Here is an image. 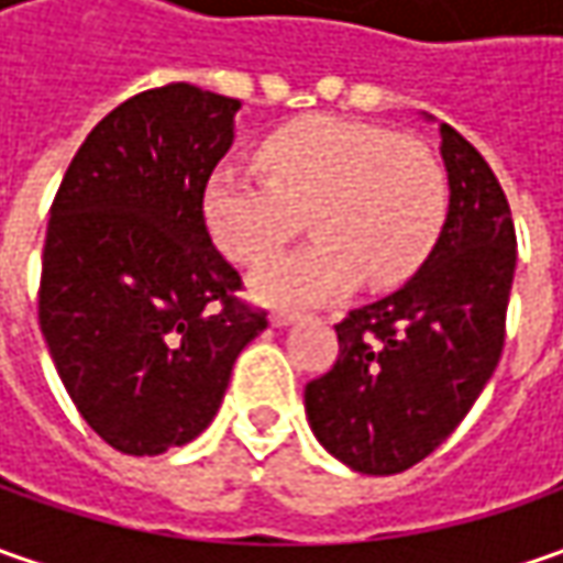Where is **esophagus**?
<instances>
[{
    "mask_svg": "<svg viewBox=\"0 0 563 563\" xmlns=\"http://www.w3.org/2000/svg\"><path fill=\"white\" fill-rule=\"evenodd\" d=\"M300 316L297 313H288V310H275V313L269 316V322L275 325V329H288V325H294Z\"/></svg>",
    "mask_w": 563,
    "mask_h": 563,
    "instance_id": "34e87169",
    "label": "esophagus"
}]
</instances>
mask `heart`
Masks as SVG:
<instances>
[{
  "instance_id": "heart-1",
  "label": "heart",
  "mask_w": 563,
  "mask_h": 563,
  "mask_svg": "<svg viewBox=\"0 0 563 563\" xmlns=\"http://www.w3.org/2000/svg\"><path fill=\"white\" fill-rule=\"evenodd\" d=\"M269 181L222 165L203 190L216 247L234 263H260L285 247L310 216L316 244L275 256L250 275L269 307H316L366 278L391 288L420 269L444 222V172L410 137L376 124L310 115L260 146Z\"/></svg>"
}]
</instances>
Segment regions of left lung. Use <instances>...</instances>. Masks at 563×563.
Instances as JSON below:
<instances>
[{
    "label": "left lung",
    "instance_id": "left-lung-1",
    "mask_svg": "<svg viewBox=\"0 0 563 563\" xmlns=\"http://www.w3.org/2000/svg\"><path fill=\"white\" fill-rule=\"evenodd\" d=\"M448 216L420 272L335 325L338 360L303 391L319 444L366 476L404 473L457 429L505 347L517 238L495 172L439 124Z\"/></svg>",
    "mask_w": 563,
    "mask_h": 563
}]
</instances>
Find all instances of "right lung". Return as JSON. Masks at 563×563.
Instances as JSON below:
<instances>
[{
	"label": "right lung",
	"instance_id": "obj_1",
	"mask_svg": "<svg viewBox=\"0 0 563 563\" xmlns=\"http://www.w3.org/2000/svg\"><path fill=\"white\" fill-rule=\"evenodd\" d=\"M238 109L194 84L131 97L80 143L49 209L40 329L80 417L121 454L194 442L266 329L203 219Z\"/></svg>",
	"mask_w": 563,
	"mask_h": 563
}]
</instances>
